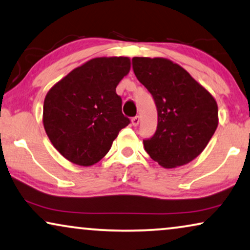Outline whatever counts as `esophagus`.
<instances>
[{
    "label": "esophagus",
    "instance_id": "34e87169",
    "mask_svg": "<svg viewBox=\"0 0 250 250\" xmlns=\"http://www.w3.org/2000/svg\"><path fill=\"white\" fill-rule=\"evenodd\" d=\"M139 122H141V119H139V116H135V118L131 119V123L134 127H137V125H139Z\"/></svg>",
    "mask_w": 250,
    "mask_h": 250
}]
</instances>
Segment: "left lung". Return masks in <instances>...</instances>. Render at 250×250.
Listing matches in <instances>:
<instances>
[{"label":"left lung","mask_w":250,"mask_h":250,"mask_svg":"<svg viewBox=\"0 0 250 250\" xmlns=\"http://www.w3.org/2000/svg\"><path fill=\"white\" fill-rule=\"evenodd\" d=\"M132 68L158 109L155 134L143 141L145 151L166 169L188 165L201 154L217 128L215 98L170 59L134 57Z\"/></svg>","instance_id":"obj_1"}]
</instances>
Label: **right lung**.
Here are the masks:
<instances>
[{
    "mask_svg": "<svg viewBox=\"0 0 250 250\" xmlns=\"http://www.w3.org/2000/svg\"><path fill=\"white\" fill-rule=\"evenodd\" d=\"M129 71L128 57L92 58L48 91L43 104L44 130L55 148L72 164H97L119 131L129 125L115 91Z\"/></svg>",
    "mask_w": 250,
    "mask_h": 250,
    "instance_id": "add662e5",
    "label": "right lung"
}]
</instances>
